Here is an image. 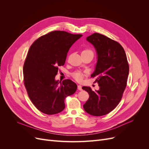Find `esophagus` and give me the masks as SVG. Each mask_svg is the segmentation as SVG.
I'll return each mask as SVG.
<instances>
[{
  "mask_svg": "<svg viewBox=\"0 0 149 149\" xmlns=\"http://www.w3.org/2000/svg\"><path fill=\"white\" fill-rule=\"evenodd\" d=\"M78 89L79 91H81L82 90V86L81 85H78Z\"/></svg>",
  "mask_w": 149,
  "mask_h": 149,
  "instance_id": "obj_1",
  "label": "esophagus"
}]
</instances>
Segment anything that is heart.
I'll use <instances>...</instances> for the list:
<instances>
[{
	"label": "heart",
	"instance_id": "obj_1",
	"mask_svg": "<svg viewBox=\"0 0 149 149\" xmlns=\"http://www.w3.org/2000/svg\"><path fill=\"white\" fill-rule=\"evenodd\" d=\"M85 53H91L93 55V52H92L91 49H88V48H86L82 52V54H85ZM71 76H73V78L77 81H81L83 78L84 74L80 71H75L74 73L71 74Z\"/></svg>",
	"mask_w": 149,
	"mask_h": 149
}]
</instances>
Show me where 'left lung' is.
<instances>
[{
    "instance_id": "8db88e82",
    "label": "left lung",
    "mask_w": 149,
    "mask_h": 149,
    "mask_svg": "<svg viewBox=\"0 0 149 149\" xmlns=\"http://www.w3.org/2000/svg\"><path fill=\"white\" fill-rule=\"evenodd\" d=\"M86 40L97 53L95 71L91 77H97L95 82L100 89L93 91L90 87H82L89 95L83 108L89 114L101 116L119 104L127 86L129 67L124 49L118 42L98 33L89 36Z\"/></svg>"
}]
</instances>
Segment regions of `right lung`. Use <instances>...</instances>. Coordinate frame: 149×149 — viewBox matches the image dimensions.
<instances>
[{"instance_id": "add662e5", "label": "right lung", "mask_w": 149, "mask_h": 149, "mask_svg": "<svg viewBox=\"0 0 149 149\" xmlns=\"http://www.w3.org/2000/svg\"><path fill=\"white\" fill-rule=\"evenodd\" d=\"M82 37L55 30L31 45L24 65V81L28 96L37 109L52 115L65 109V98L75 93L77 85L70 79L55 81L59 67L65 65L70 48Z\"/></svg>"}]
</instances>
